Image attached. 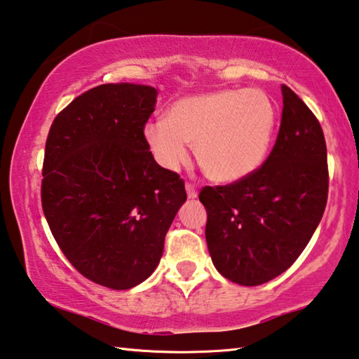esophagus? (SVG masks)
<instances>
[{
    "mask_svg": "<svg viewBox=\"0 0 359 359\" xmlns=\"http://www.w3.org/2000/svg\"><path fill=\"white\" fill-rule=\"evenodd\" d=\"M186 192H187V197H189V198H196L198 196L197 186L192 184V183H186Z\"/></svg>",
    "mask_w": 359,
    "mask_h": 359,
    "instance_id": "obj_1",
    "label": "esophagus"
}]
</instances>
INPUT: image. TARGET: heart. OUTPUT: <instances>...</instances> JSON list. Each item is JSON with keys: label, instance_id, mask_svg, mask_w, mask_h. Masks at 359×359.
I'll use <instances>...</instances> for the list:
<instances>
[{"label": "heart", "instance_id": "1", "mask_svg": "<svg viewBox=\"0 0 359 359\" xmlns=\"http://www.w3.org/2000/svg\"><path fill=\"white\" fill-rule=\"evenodd\" d=\"M278 109L259 88L192 94L172 104L165 121L144 128L156 161L178 170L196 143V157L208 178L235 183L260 168L271 147Z\"/></svg>", "mask_w": 359, "mask_h": 359}]
</instances>
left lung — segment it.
Segmentation results:
<instances>
[{"instance_id": "obj_1", "label": "left lung", "mask_w": 359, "mask_h": 359, "mask_svg": "<svg viewBox=\"0 0 359 359\" xmlns=\"http://www.w3.org/2000/svg\"><path fill=\"white\" fill-rule=\"evenodd\" d=\"M278 138L260 168L235 183L205 186V236L212 263L235 284L254 287L293 265L328 200L326 142L317 116L282 85Z\"/></svg>"}]
</instances>
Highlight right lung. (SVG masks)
<instances>
[{"label":"right lung","mask_w":359,"mask_h":359,"mask_svg":"<svg viewBox=\"0 0 359 359\" xmlns=\"http://www.w3.org/2000/svg\"><path fill=\"white\" fill-rule=\"evenodd\" d=\"M153 86L105 83L75 97L50 126L41 202L77 271L113 290L148 279L186 202L184 181L151 154L144 124Z\"/></svg>","instance_id":"add662e5"}]
</instances>
